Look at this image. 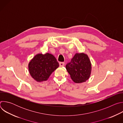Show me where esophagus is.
<instances>
[{
	"label": "esophagus",
	"mask_w": 123,
	"mask_h": 123,
	"mask_svg": "<svg viewBox=\"0 0 123 123\" xmlns=\"http://www.w3.org/2000/svg\"><path fill=\"white\" fill-rule=\"evenodd\" d=\"M64 65H65V63L64 62H60L59 63V66L60 67H63L64 66Z\"/></svg>",
	"instance_id": "obj_1"
}]
</instances>
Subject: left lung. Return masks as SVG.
I'll use <instances>...</instances> for the list:
<instances>
[{
  "mask_svg": "<svg viewBox=\"0 0 123 123\" xmlns=\"http://www.w3.org/2000/svg\"><path fill=\"white\" fill-rule=\"evenodd\" d=\"M66 68L72 80L76 83L85 82L91 75L92 65L90 59L84 53L76 54Z\"/></svg>",
  "mask_w": 123,
  "mask_h": 123,
  "instance_id": "obj_1",
  "label": "left lung"
}]
</instances>
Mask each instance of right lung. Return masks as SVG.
<instances>
[{
  "label": "right lung",
  "instance_id": "obj_1",
  "mask_svg": "<svg viewBox=\"0 0 123 123\" xmlns=\"http://www.w3.org/2000/svg\"><path fill=\"white\" fill-rule=\"evenodd\" d=\"M58 67L59 63L53 55L38 54L30 62L29 71L35 80L42 82L46 81Z\"/></svg>",
  "mask_w": 123,
  "mask_h": 123
}]
</instances>
